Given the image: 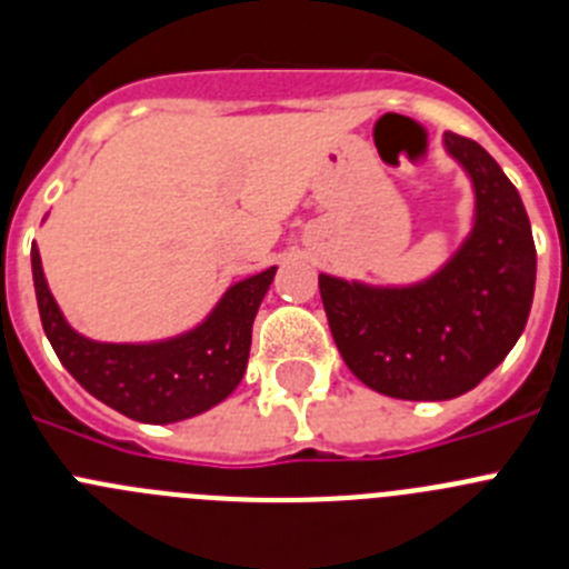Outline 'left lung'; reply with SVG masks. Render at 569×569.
I'll return each instance as SVG.
<instances>
[{"label":"left lung","mask_w":569,"mask_h":569,"mask_svg":"<svg viewBox=\"0 0 569 569\" xmlns=\"http://www.w3.org/2000/svg\"><path fill=\"white\" fill-rule=\"evenodd\" d=\"M443 140L477 193L475 230L460 252L407 289L320 274L328 326L350 373L407 401H446L480 385L517 345L533 302L536 247L517 188L475 140L452 131Z\"/></svg>","instance_id":"left-lung-1"}]
</instances>
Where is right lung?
Here are the masks:
<instances>
[{
    "mask_svg": "<svg viewBox=\"0 0 569 569\" xmlns=\"http://www.w3.org/2000/svg\"><path fill=\"white\" fill-rule=\"evenodd\" d=\"M30 260L41 326L56 357L83 390L142 423L184 421L236 390L247 370L254 315L274 278L272 267L236 283L212 315L182 337L151 345H109L92 342L67 326L47 289L36 243Z\"/></svg>",
    "mask_w": 569,
    "mask_h": 569,
    "instance_id": "add662e5",
    "label": "right lung"
}]
</instances>
